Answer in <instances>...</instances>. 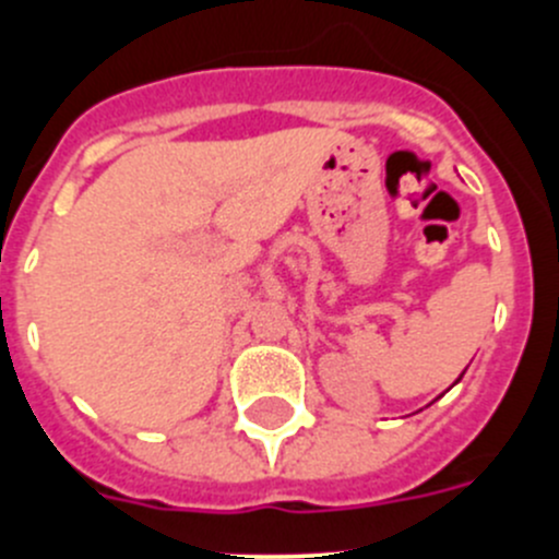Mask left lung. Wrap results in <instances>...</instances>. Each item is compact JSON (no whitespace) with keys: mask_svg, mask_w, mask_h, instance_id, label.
Segmentation results:
<instances>
[{"mask_svg":"<svg viewBox=\"0 0 559 559\" xmlns=\"http://www.w3.org/2000/svg\"><path fill=\"white\" fill-rule=\"evenodd\" d=\"M462 373H465V370H462ZM460 379H462V376H460ZM460 379H456V381H460ZM456 381H454V384H456Z\"/></svg>","mask_w":559,"mask_h":559,"instance_id":"obj_1","label":"left lung"}]
</instances>
